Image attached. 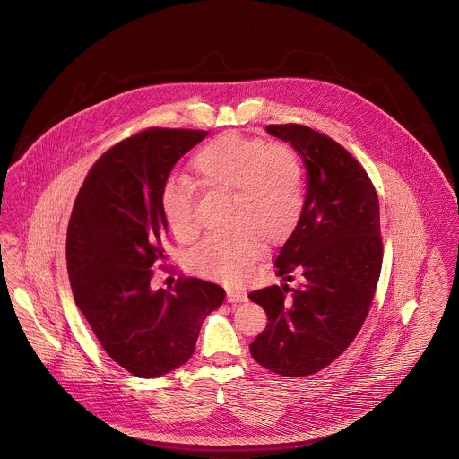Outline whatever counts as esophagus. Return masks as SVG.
<instances>
[{"mask_svg": "<svg viewBox=\"0 0 459 459\" xmlns=\"http://www.w3.org/2000/svg\"><path fill=\"white\" fill-rule=\"evenodd\" d=\"M228 301L230 303H246L247 296H246V292H240V290H228Z\"/></svg>", "mask_w": 459, "mask_h": 459, "instance_id": "34e87169", "label": "esophagus"}]
</instances>
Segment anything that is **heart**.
Masks as SVG:
<instances>
[{
  "instance_id": "obj_1",
  "label": "heart",
  "mask_w": 459,
  "mask_h": 459,
  "mask_svg": "<svg viewBox=\"0 0 459 459\" xmlns=\"http://www.w3.org/2000/svg\"><path fill=\"white\" fill-rule=\"evenodd\" d=\"M194 179L206 190L230 192V231L208 235L192 253V269L204 278L235 283L255 265L260 240L285 242L299 226L306 204L305 167L287 144L235 132L217 135L190 160ZM160 212L170 233L186 242L197 233L192 186L167 179L160 188Z\"/></svg>"
}]
</instances>
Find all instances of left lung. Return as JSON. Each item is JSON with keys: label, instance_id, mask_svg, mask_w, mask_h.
I'll return each instance as SVG.
<instances>
[{"label": "left lung", "instance_id": "left-lung-1", "mask_svg": "<svg viewBox=\"0 0 459 459\" xmlns=\"http://www.w3.org/2000/svg\"><path fill=\"white\" fill-rule=\"evenodd\" d=\"M305 161L303 217L276 258V274L301 285L265 287L249 299L267 327L249 345L267 370L303 377L333 363L359 333L383 264L377 192L358 160L303 125H269Z\"/></svg>", "mask_w": 459, "mask_h": 459}]
</instances>
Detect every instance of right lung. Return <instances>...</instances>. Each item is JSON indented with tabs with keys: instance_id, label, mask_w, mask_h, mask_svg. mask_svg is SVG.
I'll use <instances>...</instances> for the list:
<instances>
[{
	"instance_id": "add662e5",
	"label": "right lung",
	"mask_w": 459,
	"mask_h": 459,
	"mask_svg": "<svg viewBox=\"0 0 459 459\" xmlns=\"http://www.w3.org/2000/svg\"><path fill=\"white\" fill-rule=\"evenodd\" d=\"M208 132L148 128L112 146L89 170L67 226L65 258L74 303L107 354L130 374L160 377L185 365L203 320L224 289L178 278L152 289L165 260L160 188L174 163Z\"/></svg>"
}]
</instances>
